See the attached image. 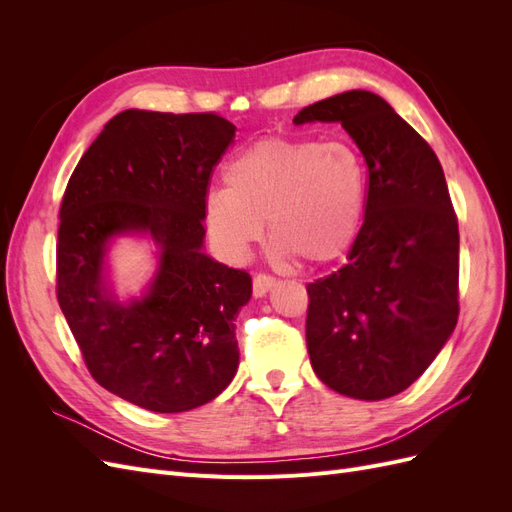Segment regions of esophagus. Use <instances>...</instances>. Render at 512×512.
Wrapping results in <instances>:
<instances>
[{"instance_id": "esophagus-1", "label": "esophagus", "mask_w": 512, "mask_h": 512, "mask_svg": "<svg viewBox=\"0 0 512 512\" xmlns=\"http://www.w3.org/2000/svg\"><path fill=\"white\" fill-rule=\"evenodd\" d=\"M277 284V280L269 273H256L254 275V294L256 297H265V294Z\"/></svg>"}]
</instances>
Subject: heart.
Listing matches in <instances>:
<instances>
[{"label": "heart", "instance_id": "heart-1", "mask_svg": "<svg viewBox=\"0 0 512 512\" xmlns=\"http://www.w3.org/2000/svg\"><path fill=\"white\" fill-rule=\"evenodd\" d=\"M226 190L205 200L209 235L232 258L265 237L284 256L329 265L356 241L367 209V162L348 141L262 138L232 158Z\"/></svg>", "mask_w": 512, "mask_h": 512}]
</instances>
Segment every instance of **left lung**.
Here are the masks:
<instances>
[{"label":"left lung","mask_w":512,"mask_h":512,"mask_svg":"<svg viewBox=\"0 0 512 512\" xmlns=\"http://www.w3.org/2000/svg\"><path fill=\"white\" fill-rule=\"evenodd\" d=\"M342 123L367 162V209L348 262L307 284L316 376L352 399L393 397L423 374L459 316V226L433 149L391 104L352 89L292 119Z\"/></svg>","instance_id":"1"}]
</instances>
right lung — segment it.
Here are the masks:
<instances>
[{
  "instance_id": "1",
  "label": "right lung",
  "mask_w": 512,
  "mask_h": 512,
  "mask_svg": "<svg viewBox=\"0 0 512 512\" xmlns=\"http://www.w3.org/2000/svg\"><path fill=\"white\" fill-rule=\"evenodd\" d=\"M215 113L123 111L68 181L57 230V301L94 380L151 412H188L218 397L239 367L235 318L252 277L203 252L213 168L235 138ZM147 231L161 247L143 300L114 299L107 241Z\"/></svg>"
}]
</instances>
